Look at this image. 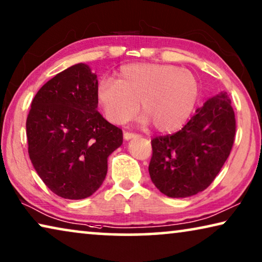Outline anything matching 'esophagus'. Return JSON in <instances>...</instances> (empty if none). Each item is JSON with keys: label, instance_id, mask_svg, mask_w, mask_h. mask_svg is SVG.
<instances>
[{"label": "esophagus", "instance_id": "34e87169", "mask_svg": "<svg viewBox=\"0 0 262 262\" xmlns=\"http://www.w3.org/2000/svg\"><path fill=\"white\" fill-rule=\"evenodd\" d=\"M124 139L126 140H130V139H134L136 138V136H139L138 134H135V133H132V132H124Z\"/></svg>", "mask_w": 262, "mask_h": 262}]
</instances>
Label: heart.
<instances>
[{
	"label": "heart",
	"mask_w": 262,
	"mask_h": 262,
	"mask_svg": "<svg viewBox=\"0 0 262 262\" xmlns=\"http://www.w3.org/2000/svg\"><path fill=\"white\" fill-rule=\"evenodd\" d=\"M199 96V82L192 72L170 64L133 63L124 66L115 80L103 79L96 100L108 121L123 124L138 111L142 121L155 129L174 130L192 113Z\"/></svg>",
	"instance_id": "b5f03b06"
}]
</instances>
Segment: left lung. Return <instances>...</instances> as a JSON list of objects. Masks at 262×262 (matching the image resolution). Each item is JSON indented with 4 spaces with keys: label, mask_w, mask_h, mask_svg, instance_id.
Listing matches in <instances>:
<instances>
[{
    "label": "left lung",
    "mask_w": 262,
    "mask_h": 262,
    "mask_svg": "<svg viewBox=\"0 0 262 262\" xmlns=\"http://www.w3.org/2000/svg\"><path fill=\"white\" fill-rule=\"evenodd\" d=\"M236 121L227 93L209 97L180 130L151 140L149 175L160 192L187 198L205 190L231 154Z\"/></svg>",
    "instance_id": "8db88e82"
}]
</instances>
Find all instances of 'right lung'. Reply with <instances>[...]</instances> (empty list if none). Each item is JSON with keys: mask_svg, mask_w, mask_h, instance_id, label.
Masks as SVG:
<instances>
[{"mask_svg": "<svg viewBox=\"0 0 262 262\" xmlns=\"http://www.w3.org/2000/svg\"><path fill=\"white\" fill-rule=\"evenodd\" d=\"M96 75L77 63L49 80L31 102L26 129L35 170L54 194L91 196L107 175V159L122 130L96 111Z\"/></svg>", "mask_w": 262, "mask_h": 262, "instance_id": "add662e5", "label": "right lung"}]
</instances>
